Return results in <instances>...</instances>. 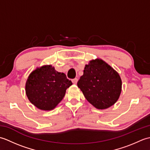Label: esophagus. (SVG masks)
Segmentation results:
<instances>
[{
  "label": "esophagus",
  "mask_w": 150,
  "mask_h": 150,
  "mask_svg": "<svg viewBox=\"0 0 150 150\" xmlns=\"http://www.w3.org/2000/svg\"><path fill=\"white\" fill-rule=\"evenodd\" d=\"M77 81H78V79H77V78L72 79V82H73V84H76L77 83Z\"/></svg>",
  "instance_id": "1"
}]
</instances>
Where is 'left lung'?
<instances>
[{
	"instance_id": "left-lung-1",
	"label": "left lung",
	"mask_w": 150,
	"mask_h": 150,
	"mask_svg": "<svg viewBox=\"0 0 150 150\" xmlns=\"http://www.w3.org/2000/svg\"><path fill=\"white\" fill-rule=\"evenodd\" d=\"M86 100L97 109H106L119 98L122 81L115 70L101 59L91 60L77 82Z\"/></svg>"
}]
</instances>
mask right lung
Masks as SVG:
<instances>
[{"instance_id": "add662e5", "label": "right lung", "mask_w": 150, "mask_h": 150, "mask_svg": "<svg viewBox=\"0 0 150 150\" xmlns=\"http://www.w3.org/2000/svg\"><path fill=\"white\" fill-rule=\"evenodd\" d=\"M72 85L64 73L51 65L44 66L31 73L26 83L28 99L42 110H52L62 100L66 90Z\"/></svg>"}]
</instances>
